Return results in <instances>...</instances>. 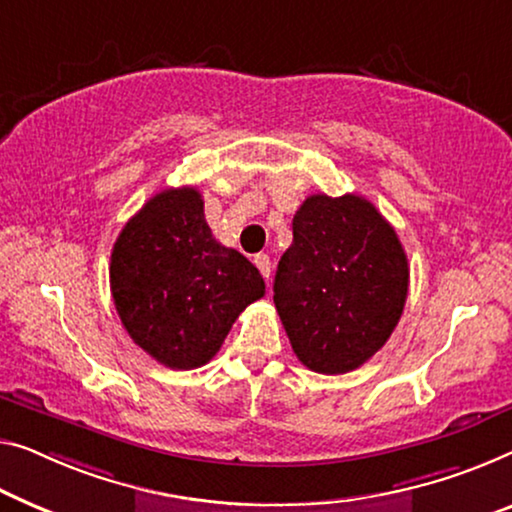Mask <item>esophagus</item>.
<instances>
[{
    "instance_id": "34e87169",
    "label": "esophagus",
    "mask_w": 512,
    "mask_h": 512,
    "mask_svg": "<svg viewBox=\"0 0 512 512\" xmlns=\"http://www.w3.org/2000/svg\"><path fill=\"white\" fill-rule=\"evenodd\" d=\"M255 266H257L259 273H262L266 280L271 278V259H269V255H257L255 257Z\"/></svg>"
}]
</instances>
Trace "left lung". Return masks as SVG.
I'll list each match as a JSON object with an SVG mask.
<instances>
[{
	"mask_svg": "<svg viewBox=\"0 0 512 512\" xmlns=\"http://www.w3.org/2000/svg\"><path fill=\"white\" fill-rule=\"evenodd\" d=\"M280 257L273 303L312 372L345 375L375 356L400 322L409 264L398 234L361 195H310Z\"/></svg>",
	"mask_w": 512,
	"mask_h": 512,
	"instance_id": "8db88e82",
	"label": "left lung"
}]
</instances>
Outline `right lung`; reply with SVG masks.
Segmentation results:
<instances>
[{"mask_svg":"<svg viewBox=\"0 0 512 512\" xmlns=\"http://www.w3.org/2000/svg\"><path fill=\"white\" fill-rule=\"evenodd\" d=\"M110 289L137 347L172 370L218 354L232 324L264 296V278L239 250L213 239L200 190L165 188L117 236Z\"/></svg>","mask_w":512,"mask_h":512,"instance_id":"1","label":"right lung"}]
</instances>
